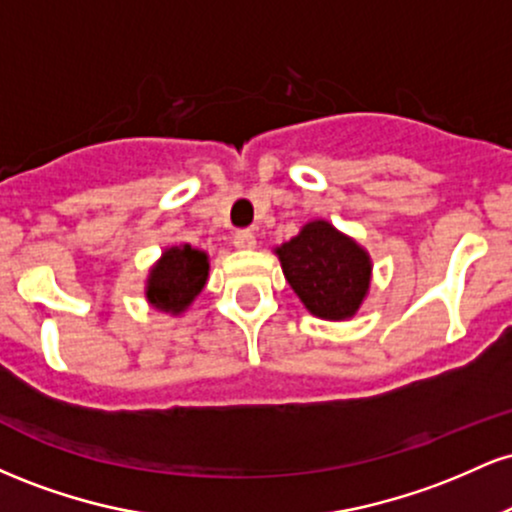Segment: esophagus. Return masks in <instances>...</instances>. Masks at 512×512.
<instances>
[{"label": "esophagus", "instance_id": "obj_1", "mask_svg": "<svg viewBox=\"0 0 512 512\" xmlns=\"http://www.w3.org/2000/svg\"><path fill=\"white\" fill-rule=\"evenodd\" d=\"M233 245H236L238 250H252L257 245V240L252 236V231H236V236H233Z\"/></svg>", "mask_w": 512, "mask_h": 512}]
</instances>
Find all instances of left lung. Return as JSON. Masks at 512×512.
<instances>
[{
	"label": "left lung",
	"instance_id": "left-lung-1",
	"mask_svg": "<svg viewBox=\"0 0 512 512\" xmlns=\"http://www.w3.org/2000/svg\"><path fill=\"white\" fill-rule=\"evenodd\" d=\"M286 281L305 308L322 320H346L370 289V255L327 221H310L276 248Z\"/></svg>",
	"mask_w": 512,
	"mask_h": 512
}]
</instances>
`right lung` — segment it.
<instances>
[{"instance_id": "add662e5", "label": "right lung", "mask_w": 512, "mask_h": 512, "mask_svg": "<svg viewBox=\"0 0 512 512\" xmlns=\"http://www.w3.org/2000/svg\"><path fill=\"white\" fill-rule=\"evenodd\" d=\"M209 276L207 252L192 245H173L151 267L146 279V301L163 313L180 315L202 293Z\"/></svg>"}]
</instances>
